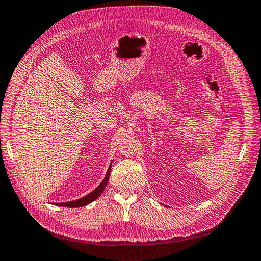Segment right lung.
<instances>
[{
    "mask_svg": "<svg viewBox=\"0 0 261 261\" xmlns=\"http://www.w3.org/2000/svg\"><path fill=\"white\" fill-rule=\"evenodd\" d=\"M111 167H112V163H111L110 167H109V169H108V173H107V175H105L104 179L102 180L101 184H99L93 192H91L90 194H87L86 196L82 197V198H80V199H76V201H71V202L56 203V205H59V206H66V207H80V206H85V205L92 203L93 201H95V199L103 193L105 186L108 185V180H109V177H110Z\"/></svg>",
    "mask_w": 261,
    "mask_h": 261,
    "instance_id": "1",
    "label": "right lung"
}]
</instances>
